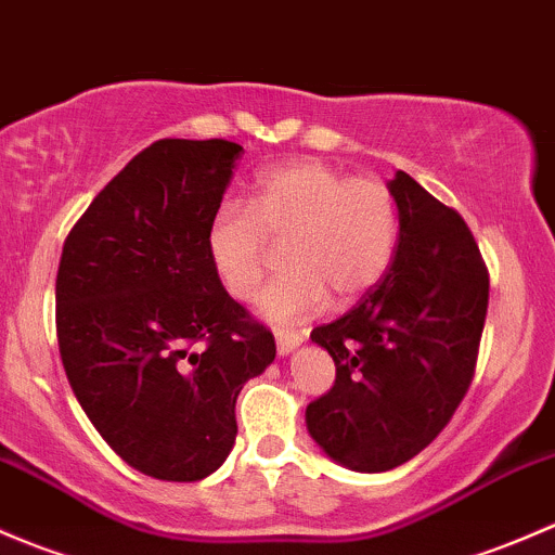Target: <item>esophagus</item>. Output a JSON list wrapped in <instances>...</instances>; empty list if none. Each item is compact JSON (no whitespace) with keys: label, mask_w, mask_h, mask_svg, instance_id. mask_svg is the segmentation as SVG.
<instances>
[{"label":"esophagus","mask_w":555,"mask_h":555,"mask_svg":"<svg viewBox=\"0 0 555 555\" xmlns=\"http://www.w3.org/2000/svg\"><path fill=\"white\" fill-rule=\"evenodd\" d=\"M275 341L278 356H291V352L305 341V334H296V331H275Z\"/></svg>","instance_id":"1"}]
</instances>
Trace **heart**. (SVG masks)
<instances>
[{"label": "heart", "mask_w": 555, "mask_h": 555, "mask_svg": "<svg viewBox=\"0 0 555 555\" xmlns=\"http://www.w3.org/2000/svg\"><path fill=\"white\" fill-rule=\"evenodd\" d=\"M267 240L283 243L285 275L259 296V315L299 323L331 294L352 301L387 275L398 243V205L376 179H350L318 159L256 179L248 205L224 199L205 232L210 267L232 299L248 301L267 272Z\"/></svg>", "instance_id": "heart-1"}]
</instances>
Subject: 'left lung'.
<instances>
[{"mask_svg": "<svg viewBox=\"0 0 555 555\" xmlns=\"http://www.w3.org/2000/svg\"><path fill=\"white\" fill-rule=\"evenodd\" d=\"M398 248L361 305L310 334L336 382L305 411L312 441L339 465L382 473L447 427L478 358L489 275L456 210L398 170Z\"/></svg>", "mask_w": 555, "mask_h": 555, "instance_id": "8db88e82", "label": "left lung"}]
</instances>
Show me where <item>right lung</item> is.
I'll return each mask as SVG.
<instances>
[{
	"mask_svg": "<svg viewBox=\"0 0 555 555\" xmlns=\"http://www.w3.org/2000/svg\"><path fill=\"white\" fill-rule=\"evenodd\" d=\"M243 146L154 141L74 224L55 280L68 385L144 476L199 481L235 447L243 385L275 361L210 267L205 232Z\"/></svg>",
	"mask_w": 555,
	"mask_h": 555,
	"instance_id": "1",
	"label": "right lung"
}]
</instances>
